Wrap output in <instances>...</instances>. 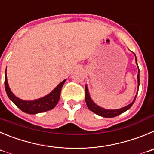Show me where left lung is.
<instances>
[{"mask_svg":"<svg viewBox=\"0 0 154 154\" xmlns=\"http://www.w3.org/2000/svg\"><path fill=\"white\" fill-rule=\"evenodd\" d=\"M135 55V54H134ZM135 61H136V64L137 65V58H136V55H135ZM137 67H138V65H137ZM139 85H140V70H139L138 67V74H137V93H136V96L134 98V100L132 101L131 103L128 104V106H125L123 108H121V109H104L103 107H100V106H98L97 104L93 102V100H92L91 97H90V93H89V90L88 87H87V85L85 86V90H86V97H85V101L86 103H87V106L88 107L90 111L93 112L95 114L98 115V116H102V117L104 118H113L116 117V116H119L122 113L125 112L127 110H128L132 106V105L134 104V101H135V99L137 97V93H138V89H139Z\"/></svg>","mask_w":154,"mask_h":154,"instance_id":"8db88e82","label":"left lung"}]
</instances>
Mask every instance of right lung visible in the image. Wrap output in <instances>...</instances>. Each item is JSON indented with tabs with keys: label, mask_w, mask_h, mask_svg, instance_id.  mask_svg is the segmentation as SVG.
<instances>
[{
	"label": "right lung",
	"mask_w": 154,
	"mask_h": 154,
	"mask_svg": "<svg viewBox=\"0 0 154 154\" xmlns=\"http://www.w3.org/2000/svg\"><path fill=\"white\" fill-rule=\"evenodd\" d=\"M66 79L61 81L52 91L48 95L34 100H23L18 98L12 93L9 87L7 77V68L5 71V79H4V85H5L6 93L8 94L10 100L17 106L20 110L27 114L34 115L37 113L44 112L54 109L59 101L61 96V90L64 85Z\"/></svg>",
	"instance_id": "right-lung-1"
}]
</instances>
